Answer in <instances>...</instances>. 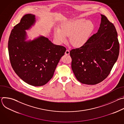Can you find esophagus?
Listing matches in <instances>:
<instances>
[{
  "label": "esophagus",
  "instance_id": "esophagus-1",
  "mask_svg": "<svg viewBox=\"0 0 124 124\" xmlns=\"http://www.w3.org/2000/svg\"><path fill=\"white\" fill-rule=\"evenodd\" d=\"M70 54V51L68 49H67L65 51V54L66 55H69Z\"/></svg>",
  "mask_w": 124,
  "mask_h": 124
}]
</instances>
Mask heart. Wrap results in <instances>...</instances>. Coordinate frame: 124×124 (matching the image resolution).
Listing matches in <instances>:
<instances>
[{"label": "heart", "instance_id": "b5f03b06", "mask_svg": "<svg viewBox=\"0 0 124 124\" xmlns=\"http://www.w3.org/2000/svg\"><path fill=\"white\" fill-rule=\"evenodd\" d=\"M94 24L91 21L78 19L63 23L60 29H57L54 36L60 42L66 41L67 36H70V41L74 46H83L89 39L93 30Z\"/></svg>", "mask_w": 124, "mask_h": 124}]
</instances>
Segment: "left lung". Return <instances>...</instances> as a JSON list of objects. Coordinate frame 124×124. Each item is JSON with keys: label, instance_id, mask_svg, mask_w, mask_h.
Masks as SVG:
<instances>
[{"label": "left lung", "instance_id": "left-lung-1", "mask_svg": "<svg viewBox=\"0 0 124 124\" xmlns=\"http://www.w3.org/2000/svg\"><path fill=\"white\" fill-rule=\"evenodd\" d=\"M97 32L80 47L72 49V69L81 83L97 84L109 75L119 54L117 33L113 24L101 15Z\"/></svg>", "mask_w": 124, "mask_h": 124}]
</instances>
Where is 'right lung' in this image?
I'll return each mask as SVG.
<instances>
[{"mask_svg":"<svg viewBox=\"0 0 124 124\" xmlns=\"http://www.w3.org/2000/svg\"><path fill=\"white\" fill-rule=\"evenodd\" d=\"M35 23V15H24L12 29L8 46L11 66L16 74L29 85L41 86L52 78L66 48L54 44L42 35L27 40L25 30Z\"/></svg>","mask_w":124,"mask_h":124,"instance_id":"1","label":"right lung"}]
</instances>
